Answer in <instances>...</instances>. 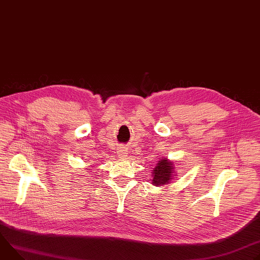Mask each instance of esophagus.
I'll return each mask as SVG.
<instances>
[{
  "label": "esophagus",
  "instance_id": "34e87169",
  "mask_svg": "<svg viewBox=\"0 0 260 260\" xmlns=\"http://www.w3.org/2000/svg\"><path fill=\"white\" fill-rule=\"evenodd\" d=\"M117 154H118V157L120 158H126L127 150L125 149V147H120L117 151Z\"/></svg>",
  "mask_w": 260,
  "mask_h": 260
}]
</instances>
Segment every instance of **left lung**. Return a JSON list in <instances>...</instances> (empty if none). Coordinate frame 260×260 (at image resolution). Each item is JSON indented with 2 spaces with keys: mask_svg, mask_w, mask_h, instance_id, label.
<instances>
[{
  "mask_svg": "<svg viewBox=\"0 0 260 260\" xmlns=\"http://www.w3.org/2000/svg\"><path fill=\"white\" fill-rule=\"evenodd\" d=\"M175 170L176 168L174 161L169 160L167 157H161L160 160L157 161L156 167L152 170L151 184L159 187L171 183V181L174 180L177 175Z\"/></svg>",
  "mask_w": 260,
  "mask_h": 260,
  "instance_id": "obj_1",
  "label": "left lung"
}]
</instances>
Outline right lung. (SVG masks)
I'll list each match as a JSON object with an SVG mask.
<instances>
[{
  "label": "right lung",
  "mask_w": 260,
  "mask_h": 260,
  "mask_svg": "<svg viewBox=\"0 0 260 260\" xmlns=\"http://www.w3.org/2000/svg\"><path fill=\"white\" fill-rule=\"evenodd\" d=\"M88 170H89V169H88Z\"/></svg>",
  "instance_id": "obj_1"
}]
</instances>
